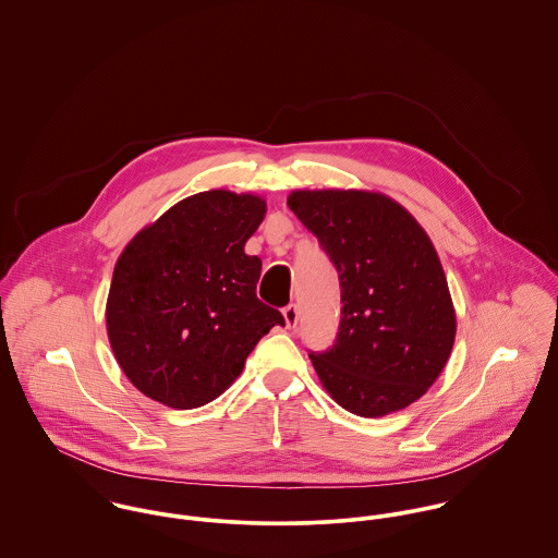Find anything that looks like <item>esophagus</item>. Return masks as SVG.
Wrapping results in <instances>:
<instances>
[{
  "mask_svg": "<svg viewBox=\"0 0 558 558\" xmlns=\"http://www.w3.org/2000/svg\"><path fill=\"white\" fill-rule=\"evenodd\" d=\"M284 314V320H287V327H295L298 320H300V308L295 304H289L287 308L282 310Z\"/></svg>",
  "mask_w": 558,
  "mask_h": 558,
  "instance_id": "obj_1",
  "label": "esophagus"
}]
</instances>
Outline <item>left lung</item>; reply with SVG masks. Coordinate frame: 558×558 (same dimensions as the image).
Masks as SVG:
<instances>
[{
	"instance_id": "8db88e82",
	"label": "left lung",
	"mask_w": 558,
	"mask_h": 558,
	"mask_svg": "<svg viewBox=\"0 0 558 558\" xmlns=\"http://www.w3.org/2000/svg\"><path fill=\"white\" fill-rule=\"evenodd\" d=\"M289 207L340 278L331 349L310 351L329 396L360 417L420 400L442 372L456 312L430 238L396 201L364 190H295Z\"/></svg>"
}]
</instances>
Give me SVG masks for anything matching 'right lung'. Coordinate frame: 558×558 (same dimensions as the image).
<instances>
[{
	"mask_svg": "<svg viewBox=\"0 0 558 558\" xmlns=\"http://www.w3.org/2000/svg\"><path fill=\"white\" fill-rule=\"evenodd\" d=\"M265 218L254 194L187 196L118 258L109 342L130 383L171 409L216 400L284 316L256 298L260 258L244 246Z\"/></svg>",
	"mask_w": 558,
	"mask_h": 558,
	"instance_id": "obj_1",
	"label": "right lung"
}]
</instances>
